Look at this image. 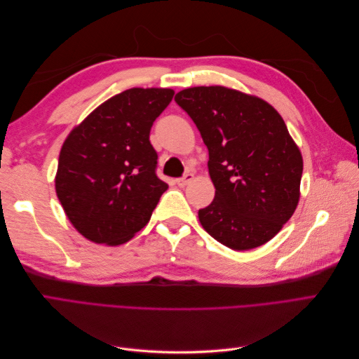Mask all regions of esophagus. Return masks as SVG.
I'll return each mask as SVG.
<instances>
[{"instance_id":"34e87169","label":"esophagus","mask_w":359,"mask_h":359,"mask_svg":"<svg viewBox=\"0 0 359 359\" xmlns=\"http://www.w3.org/2000/svg\"><path fill=\"white\" fill-rule=\"evenodd\" d=\"M193 178H194L193 173H186V175H184L182 178H178V180H177V184H178L180 187H186L189 182L193 181Z\"/></svg>"}]
</instances>
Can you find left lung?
Listing matches in <instances>:
<instances>
[{"mask_svg": "<svg viewBox=\"0 0 359 359\" xmlns=\"http://www.w3.org/2000/svg\"><path fill=\"white\" fill-rule=\"evenodd\" d=\"M175 102L210 153L215 196L199 210L203 229L240 252L273 240L301 194L302 156L283 118L260 97L222 85L186 88Z\"/></svg>", "mask_w": 359, "mask_h": 359, "instance_id": "1", "label": "left lung"}]
</instances>
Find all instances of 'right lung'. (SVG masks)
I'll return each instance as SVG.
<instances>
[{"label": "right lung", "instance_id": "obj_1", "mask_svg": "<svg viewBox=\"0 0 359 359\" xmlns=\"http://www.w3.org/2000/svg\"><path fill=\"white\" fill-rule=\"evenodd\" d=\"M173 94L170 88L126 90L95 107L64 140L55 191L86 240L124 244L149 222L168 190L156 175L149 132Z\"/></svg>", "mask_w": 359, "mask_h": 359}]
</instances>
